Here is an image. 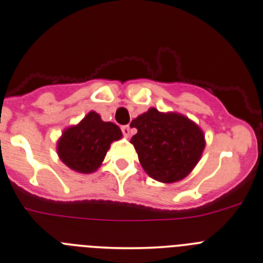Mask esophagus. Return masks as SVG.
<instances>
[{
	"label": "esophagus",
	"mask_w": 263,
	"mask_h": 263,
	"mask_svg": "<svg viewBox=\"0 0 263 263\" xmlns=\"http://www.w3.org/2000/svg\"><path fill=\"white\" fill-rule=\"evenodd\" d=\"M122 132H123V135H124V137H126V138H128L129 137V135H130V126H129V125H123L122 126Z\"/></svg>",
	"instance_id": "1"
}]
</instances>
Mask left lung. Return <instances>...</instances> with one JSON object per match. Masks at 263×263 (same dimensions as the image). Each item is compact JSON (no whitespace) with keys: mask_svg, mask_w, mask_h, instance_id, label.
<instances>
[{"mask_svg":"<svg viewBox=\"0 0 263 263\" xmlns=\"http://www.w3.org/2000/svg\"><path fill=\"white\" fill-rule=\"evenodd\" d=\"M130 126L138 129L130 141L141 166L161 182L184 179L205 147L201 129L181 114H165L152 108L135 118Z\"/></svg>","mask_w":263,"mask_h":263,"instance_id":"left-lung-1","label":"left lung"}]
</instances>
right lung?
<instances>
[{"mask_svg": "<svg viewBox=\"0 0 263 263\" xmlns=\"http://www.w3.org/2000/svg\"><path fill=\"white\" fill-rule=\"evenodd\" d=\"M120 138L119 126L103 122L99 114L90 111L78 125L64 130L58 140L57 152L68 167L89 174L98 169L110 144Z\"/></svg>", "mask_w": 263, "mask_h": 263, "instance_id": "obj_1", "label": "right lung"}]
</instances>
